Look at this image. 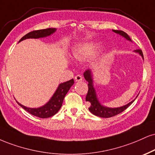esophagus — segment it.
Segmentation results:
<instances>
[{
    "mask_svg": "<svg viewBox=\"0 0 155 155\" xmlns=\"http://www.w3.org/2000/svg\"><path fill=\"white\" fill-rule=\"evenodd\" d=\"M74 79H75L76 81H82L83 78L81 75H76L75 77H74Z\"/></svg>",
    "mask_w": 155,
    "mask_h": 155,
    "instance_id": "esophagus-1",
    "label": "esophagus"
}]
</instances>
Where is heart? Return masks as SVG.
<instances>
[{"mask_svg":"<svg viewBox=\"0 0 155 155\" xmlns=\"http://www.w3.org/2000/svg\"><path fill=\"white\" fill-rule=\"evenodd\" d=\"M97 49V45L93 43L80 44L73 50V58L76 60H84L94 55Z\"/></svg>","mask_w":155,"mask_h":155,"instance_id":"1","label":"heart"}]
</instances>
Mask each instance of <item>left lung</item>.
Instances as JSON below:
<instances>
[{
  "label": "left lung",
  "instance_id": "1",
  "mask_svg": "<svg viewBox=\"0 0 155 155\" xmlns=\"http://www.w3.org/2000/svg\"><path fill=\"white\" fill-rule=\"evenodd\" d=\"M113 31L115 33L120 35V36L124 37V38H126V40L128 41H131V39L130 38V37L126 34V32H124V31L121 30H115L113 29ZM134 52L138 53L139 55H141L142 58L143 59V53L141 51V50H134ZM84 76L85 79L88 81V92H87V96H86V101L90 102V107H89V110L97 116L101 117V118H110V117L115 116V115L119 114V113H122L123 111H124L128 107H129L130 105L133 103V102L135 100H134L133 101H131L129 103H128L127 105L122 106L120 107H105L102 105H101L100 102H99L97 97L96 94V91L94 87V84H93V79H92V71L90 69L87 70L84 73Z\"/></svg>",
  "mask_w": 155,
  "mask_h": 155
}]
</instances>
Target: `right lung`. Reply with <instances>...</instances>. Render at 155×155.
Masks as SVG:
<instances>
[{"instance_id": "obj_1", "label": "right lung", "mask_w": 155, "mask_h": 155, "mask_svg": "<svg viewBox=\"0 0 155 155\" xmlns=\"http://www.w3.org/2000/svg\"><path fill=\"white\" fill-rule=\"evenodd\" d=\"M55 31H56L55 28H48V29H40V30H35L30 31L28 34L24 35L18 42H20L24 40H26V39H38L41 38V37L50 36V35L53 34ZM74 79H72L69 80V81H66V82L60 84L56 91L54 93L53 95L52 96V97L50 98L49 101L45 105L40 107L30 108L22 105L21 104H20L18 102L17 103L22 108H24L25 110H27L28 113L35 115V116L39 117V118H50V117L53 116L54 115L56 114L59 110L61 109L63 102V99H64L65 96H66V94L68 92L71 87V86L74 84Z\"/></svg>"}]
</instances>
